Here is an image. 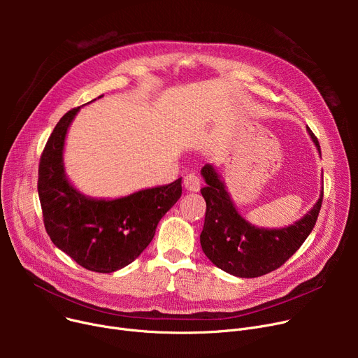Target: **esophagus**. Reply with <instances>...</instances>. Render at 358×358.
Wrapping results in <instances>:
<instances>
[{"mask_svg": "<svg viewBox=\"0 0 358 358\" xmlns=\"http://www.w3.org/2000/svg\"><path fill=\"white\" fill-rule=\"evenodd\" d=\"M184 187H185V190H189V192H199L200 190V178L194 173L187 174L184 177Z\"/></svg>", "mask_w": 358, "mask_h": 358, "instance_id": "1", "label": "esophagus"}]
</instances>
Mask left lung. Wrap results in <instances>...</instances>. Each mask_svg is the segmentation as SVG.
<instances>
[{
	"mask_svg": "<svg viewBox=\"0 0 358 358\" xmlns=\"http://www.w3.org/2000/svg\"><path fill=\"white\" fill-rule=\"evenodd\" d=\"M309 135L321 152L317 138L310 129ZM206 181L201 196L206 200V216L200 243L216 267L236 277H259L281 267L300 248L312 232L324 192L312 210L299 222L283 229H259L250 224L235 209L215 168H201Z\"/></svg>",
	"mask_w": 358,
	"mask_h": 358,
	"instance_id": "8db88e82",
	"label": "left lung"
}]
</instances>
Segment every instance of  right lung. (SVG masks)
<instances>
[{
  "mask_svg": "<svg viewBox=\"0 0 358 358\" xmlns=\"http://www.w3.org/2000/svg\"><path fill=\"white\" fill-rule=\"evenodd\" d=\"M75 107L55 126L39 162V192L45 229L56 247L81 267L117 271L138 258L155 235L161 217L181 197V178L116 200H94L68 182L64 173L66 130Z\"/></svg>",
  "mask_w": 358,
  "mask_h": 358,
  "instance_id": "1",
  "label": "right lung"
}]
</instances>
